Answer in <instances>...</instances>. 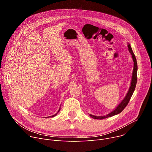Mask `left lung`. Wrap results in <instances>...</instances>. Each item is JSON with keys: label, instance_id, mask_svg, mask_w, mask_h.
<instances>
[{"label": "left lung", "instance_id": "obj_1", "mask_svg": "<svg viewBox=\"0 0 152 152\" xmlns=\"http://www.w3.org/2000/svg\"><path fill=\"white\" fill-rule=\"evenodd\" d=\"M128 50L129 52L131 53V54L132 56V59L134 61V70L132 72V80H131V86H130L129 91L124 98V99L121 102V103L118 105V106L115 108V109L112 111L111 113H109L108 114L104 115V116H96L90 114V116L92 117L94 119H97V120H102L107 117H113L114 115H115L117 114H120L123 111V110L126 107V106L127 105L130 99H131L134 91L135 89V86L137 85V70H138V66H137V59L135 58V56L132 51V49L131 48V45H130L129 43H128Z\"/></svg>", "mask_w": 152, "mask_h": 152}]
</instances>
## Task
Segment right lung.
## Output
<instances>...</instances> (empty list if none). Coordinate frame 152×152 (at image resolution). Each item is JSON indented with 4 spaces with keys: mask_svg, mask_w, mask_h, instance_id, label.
Returning a JSON list of instances; mask_svg holds the SVG:
<instances>
[{
    "mask_svg": "<svg viewBox=\"0 0 152 152\" xmlns=\"http://www.w3.org/2000/svg\"><path fill=\"white\" fill-rule=\"evenodd\" d=\"M60 110H61V109H60V108H59V111H58V112H59V111H60ZM58 113H56V114H54V115H52V116H50V117H55V116H56V115H57V114H58Z\"/></svg>",
    "mask_w": 152,
    "mask_h": 152,
    "instance_id": "obj_1",
    "label": "right lung"
}]
</instances>
